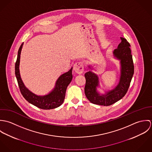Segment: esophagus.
Returning a JSON list of instances; mask_svg holds the SVG:
<instances>
[{
    "label": "esophagus",
    "instance_id": "obj_1",
    "mask_svg": "<svg viewBox=\"0 0 152 152\" xmlns=\"http://www.w3.org/2000/svg\"><path fill=\"white\" fill-rule=\"evenodd\" d=\"M84 65H83V63H81V62L76 63L73 66L74 71L78 74H81L83 72L84 69Z\"/></svg>",
    "mask_w": 152,
    "mask_h": 152
}]
</instances>
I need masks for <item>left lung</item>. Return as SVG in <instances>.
Returning a JSON list of instances; mask_svg holds the SVG:
<instances>
[{"label": "left lung", "instance_id": "obj_1", "mask_svg": "<svg viewBox=\"0 0 152 152\" xmlns=\"http://www.w3.org/2000/svg\"><path fill=\"white\" fill-rule=\"evenodd\" d=\"M121 42L118 48L113 50V57L119 61L120 73L118 84L113 89L105 90L101 93L98 88H101L98 75L95 74L91 64L88 65V71L85 74L86 83L85 94L87 99L92 104L103 106H109L121 99L126 94L134 74V65L131 54L130 44L121 37Z\"/></svg>", "mask_w": 152, "mask_h": 152}]
</instances>
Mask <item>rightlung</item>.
<instances>
[{"label": "right lung", "instance_id": "right-lung-1", "mask_svg": "<svg viewBox=\"0 0 152 152\" xmlns=\"http://www.w3.org/2000/svg\"><path fill=\"white\" fill-rule=\"evenodd\" d=\"M23 45V43L22 44L19 49L15 64V75L22 95L30 104L39 108L47 110L59 107L64 101L66 88L72 79V67L58 78L55 86L50 92L43 95H37L25 86L20 76L19 65Z\"/></svg>", "mask_w": 152, "mask_h": 152}]
</instances>
